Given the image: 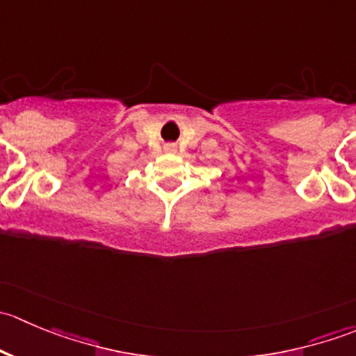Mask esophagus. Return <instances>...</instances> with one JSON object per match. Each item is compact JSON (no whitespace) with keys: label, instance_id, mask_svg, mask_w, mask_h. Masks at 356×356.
I'll list each match as a JSON object with an SVG mask.
<instances>
[{"label":"esophagus","instance_id":"34e87169","mask_svg":"<svg viewBox=\"0 0 356 356\" xmlns=\"http://www.w3.org/2000/svg\"><path fill=\"white\" fill-rule=\"evenodd\" d=\"M165 152H167V153H175V152H177V146H175V145H167V146H165Z\"/></svg>","mask_w":356,"mask_h":356}]
</instances>
